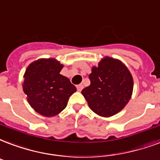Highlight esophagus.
Returning a JSON list of instances; mask_svg holds the SVG:
<instances>
[{"mask_svg": "<svg viewBox=\"0 0 160 160\" xmlns=\"http://www.w3.org/2000/svg\"><path fill=\"white\" fill-rule=\"evenodd\" d=\"M83 87H84V86H83L82 84H80V85H76V88H77V91H82Z\"/></svg>", "mask_w": 160, "mask_h": 160, "instance_id": "esophagus-1", "label": "esophagus"}]
</instances>
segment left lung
Returning a JSON list of instances; mask_svg holds the SVG:
<instances>
[{
	"mask_svg": "<svg viewBox=\"0 0 160 160\" xmlns=\"http://www.w3.org/2000/svg\"><path fill=\"white\" fill-rule=\"evenodd\" d=\"M91 85L81 93L91 111L110 118L123 109L131 99L133 79L128 67L118 58L106 56L91 68Z\"/></svg>",
	"mask_w": 160,
	"mask_h": 160,
	"instance_id": "obj_1",
	"label": "left lung"
}]
</instances>
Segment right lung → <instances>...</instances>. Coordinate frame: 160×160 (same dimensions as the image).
Instances as JSON below:
<instances>
[{"label": "right lung", "instance_id": "1", "mask_svg": "<svg viewBox=\"0 0 160 160\" xmlns=\"http://www.w3.org/2000/svg\"><path fill=\"white\" fill-rule=\"evenodd\" d=\"M63 67L56 58H39L29 64L23 75L22 89L29 105L46 118L60 113L76 91L69 79L59 74Z\"/></svg>", "mask_w": 160, "mask_h": 160}]
</instances>
